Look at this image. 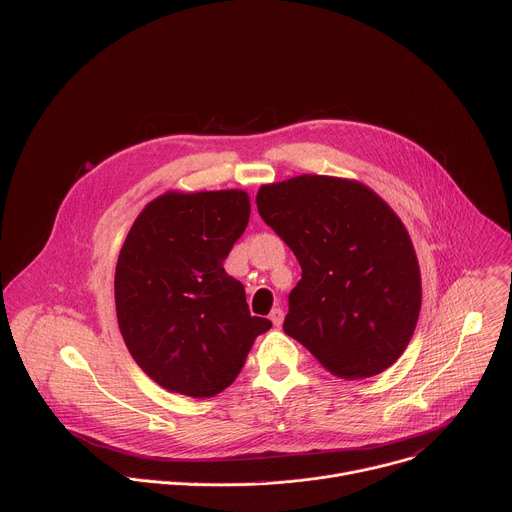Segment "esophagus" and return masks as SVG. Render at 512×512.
I'll list each match as a JSON object with an SVG mask.
<instances>
[{
  "instance_id": "1",
  "label": "esophagus",
  "mask_w": 512,
  "mask_h": 512,
  "mask_svg": "<svg viewBox=\"0 0 512 512\" xmlns=\"http://www.w3.org/2000/svg\"><path fill=\"white\" fill-rule=\"evenodd\" d=\"M269 320L273 322V326L279 328L283 324V310L281 308H273L271 314H269Z\"/></svg>"
}]
</instances>
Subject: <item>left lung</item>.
I'll use <instances>...</instances> for the list:
<instances>
[{"mask_svg": "<svg viewBox=\"0 0 512 512\" xmlns=\"http://www.w3.org/2000/svg\"><path fill=\"white\" fill-rule=\"evenodd\" d=\"M257 210L302 267L285 334L336 377L389 369L421 308L419 265L399 216L367 186L312 174L261 186Z\"/></svg>", "mask_w": 512, "mask_h": 512, "instance_id": "obj_1", "label": "left lung"}]
</instances>
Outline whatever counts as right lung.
Listing matches in <instances>:
<instances>
[{
	"mask_svg": "<svg viewBox=\"0 0 512 512\" xmlns=\"http://www.w3.org/2000/svg\"><path fill=\"white\" fill-rule=\"evenodd\" d=\"M241 190L168 192L135 218L115 269L121 336L158 385L212 397L241 373L253 340L271 328L251 316L225 259L247 229Z\"/></svg>",
	"mask_w": 512,
	"mask_h": 512,
	"instance_id": "right-lung-1",
	"label": "right lung"
}]
</instances>
